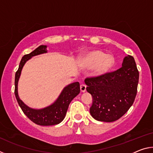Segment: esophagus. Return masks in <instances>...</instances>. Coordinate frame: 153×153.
I'll return each mask as SVG.
<instances>
[{"mask_svg":"<svg viewBox=\"0 0 153 153\" xmlns=\"http://www.w3.org/2000/svg\"><path fill=\"white\" fill-rule=\"evenodd\" d=\"M80 90H81L82 92H85L86 90V86L84 84H82L80 85Z\"/></svg>","mask_w":153,"mask_h":153,"instance_id":"esophagus-1","label":"esophagus"}]
</instances>
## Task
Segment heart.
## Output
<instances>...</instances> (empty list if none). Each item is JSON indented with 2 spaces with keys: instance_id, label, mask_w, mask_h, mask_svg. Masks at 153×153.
I'll list each match as a JSON object with an SVG mask.
<instances>
[{
  "instance_id": "1",
  "label": "heart",
  "mask_w": 153,
  "mask_h": 153,
  "mask_svg": "<svg viewBox=\"0 0 153 153\" xmlns=\"http://www.w3.org/2000/svg\"><path fill=\"white\" fill-rule=\"evenodd\" d=\"M83 63L88 67H95V74L102 75L108 72L115 63V59L111 55H105L99 50L90 52L83 59Z\"/></svg>"
}]
</instances>
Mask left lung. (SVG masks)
<instances>
[{
  "instance_id": "8db88e82",
  "label": "left lung",
  "mask_w": 153,
  "mask_h": 153,
  "mask_svg": "<svg viewBox=\"0 0 153 153\" xmlns=\"http://www.w3.org/2000/svg\"><path fill=\"white\" fill-rule=\"evenodd\" d=\"M139 72L132 56L123 59L117 70L96 77H87L86 90L93 102L90 113L96 120L113 122L125 114L135 100Z\"/></svg>"
}]
</instances>
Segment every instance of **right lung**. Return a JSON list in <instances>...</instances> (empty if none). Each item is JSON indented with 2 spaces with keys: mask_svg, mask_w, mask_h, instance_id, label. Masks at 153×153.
Returning <instances> with one entry per match:
<instances>
[{
  "mask_svg": "<svg viewBox=\"0 0 153 153\" xmlns=\"http://www.w3.org/2000/svg\"><path fill=\"white\" fill-rule=\"evenodd\" d=\"M46 47L47 46L45 45H41L32 53L25 55L22 57L18 70L15 73V95L23 112L31 121L40 126H53L59 124L64 120L71 101L80 92L79 82L72 83L65 87L61 94L53 104L41 109H34L27 107L19 98L17 91L18 81L25 63L33 56L47 53Z\"/></svg>",
  "mask_w": 153,
  "mask_h": 153,
  "instance_id": "1",
  "label": "right lung"
}]
</instances>
